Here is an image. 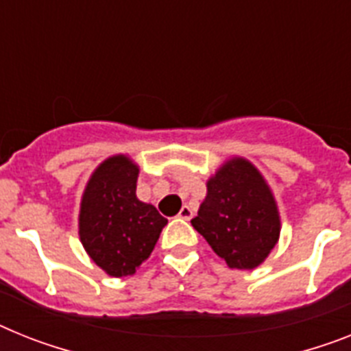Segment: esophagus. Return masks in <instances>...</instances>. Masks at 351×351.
I'll return each mask as SVG.
<instances>
[{"label":"esophagus","mask_w":351,"mask_h":351,"mask_svg":"<svg viewBox=\"0 0 351 351\" xmlns=\"http://www.w3.org/2000/svg\"><path fill=\"white\" fill-rule=\"evenodd\" d=\"M178 217H180V219L189 221L191 217H193V208L187 207V205H184V207L180 208V212H178Z\"/></svg>","instance_id":"1"}]
</instances>
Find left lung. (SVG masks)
Returning a JSON list of instances; mask_svg holds the SVG:
<instances>
[{"mask_svg":"<svg viewBox=\"0 0 351 351\" xmlns=\"http://www.w3.org/2000/svg\"><path fill=\"white\" fill-rule=\"evenodd\" d=\"M191 225L235 269H253L280 235V219L269 187L244 158L226 162L207 184V198Z\"/></svg>","mask_w":351,"mask_h":351,"instance_id":"1","label":"left lung"}]
</instances>
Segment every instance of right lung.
<instances>
[{
  "label": "right lung",
  "mask_w": 351,
  "mask_h": 351,
  "mask_svg": "<svg viewBox=\"0 0 351 351\" xmlns=\"http://www.w3.org/2000/svg\"><path fill=\"white\" fill-rule=\"evenodd\" d=\"M137 175L130 158H108L94 171L82 198V244L110 276L134 275L167 225L157 208L137 199Z\"/></svg>",
  "instance_id": "add662e5"
}]
</instances>
